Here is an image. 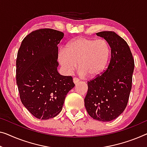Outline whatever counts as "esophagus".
Returning <instances> with one entry per match:
<instances>
[{
    "instance_id": "esophagus-1",
    "label": "esophagus",
    "mask_w": 147,
    "mask_h": 147,
    "mask_svg": "<svg viewBox=\"0 0 147 147\" xmlns=\"http://www.w3.org/2000/svg\"><path fill=\"white\" fill-rule=\"evenodd\" d=\"M79 79L77 78H73V82L74 83V84H76V83H78V82H79Z\"/></svg>"
}]
</instances>
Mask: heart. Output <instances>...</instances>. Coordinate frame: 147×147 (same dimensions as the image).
I'll return each instance as SVG.
<instances>
[{
  "instance_id": "1",
  "label": "heart",
  "mask_w": 147,
  "mask_h": 147,
  "mask_svg": "<svg viewBox=\"0 0 147 147\" xmlns=\"http://www.w3.org/2000/svg\"><path fill=\"white\" fill-rule=\"evenodd\" d=\"M111 59V49L104 39L97 40L86 37H78L67 43L66 48L59 50V62L67 73L77 67L82 74L94 78L108 69Z\"/></svg>"
}]
</instances>
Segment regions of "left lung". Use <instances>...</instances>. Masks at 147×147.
<instances>
[{
    "mask_svg": "<svg viewBox=\"0 0 147 147\" xmlns=\"http://www.w3.org/2000/svg\"><path fill=\"white\" fill-rule=\"evenodd\" d=\"M111 47V59L106 72L88 82L84 98L87 112L93 119L111 121L123 112L132 86L134 59L127 43L113 32L96 34Z\"/></svg>",
    "mask_w": 147,
    "mask_h": 147,
    "instance_id": "obj_1",
    "label": "left lung"
}]
</instances>
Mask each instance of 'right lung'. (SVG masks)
<instances>
[{
  "instance_id": "right-lung-1",
  "label": "right lung",
  "mask_w": 147,
  "mask_h": 147,
  "mask_svg": "<svg viewBox=\"0 0 147 147\" xmlns=\"http://www.w3.org/2000/svg\"><path fill=\"white\" fill-rule=\"evenodd\" d=\"M63 32L52 29L32 32L22 41L16 59V83L22 103L38 119L55 117L68 92L71 76L59 73L58 47Z\"/></svg>"
}]
</instances>
